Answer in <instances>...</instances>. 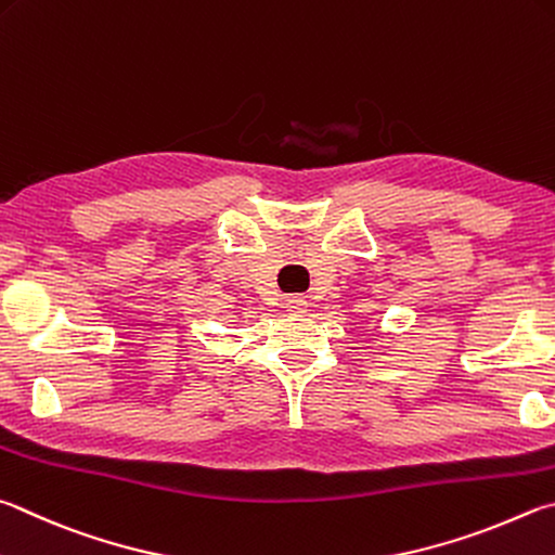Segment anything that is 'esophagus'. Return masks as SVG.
<instances>
[{
	"label": "esophagus",
	"instance_id": "34e87169",
	"mask_svg": "<svg viewBox=\"0 0 555 555\" xmlns=\"http://www.w3.org/2000/svg\"><path fill=\"white\" fill-rule=\"evenodd\" d=\"M286 308H288L291 312H304V310L308 308V304H306L304 296H288V298H286Z\"/></svg>",
	"mask_w": 555,
	"mask_h": 555
}]
</instances>
